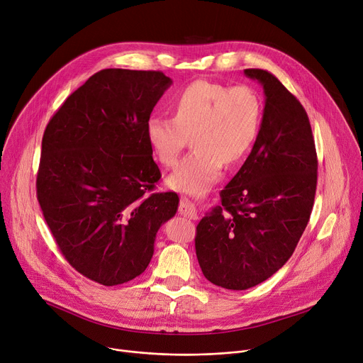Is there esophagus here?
Wrapping results in <instances>:
<instances>
[{
	"label": "esophagus",
	"instance_id": "1",
	"mask_svg": "<svg viewBox=\"0 0 363 363\" xmlns=\"http://www.w3.org/2000/svg\"><path fill=\"white\" fill-rule=\"evenodd\" d=\"M179 213L189 218V219H198V213H196V208L194 205L187 201L186 198L180 199V205H179Z\"/></svg>",
	"mask_w": 363,
	"mask_h": 363
}]
</instances>
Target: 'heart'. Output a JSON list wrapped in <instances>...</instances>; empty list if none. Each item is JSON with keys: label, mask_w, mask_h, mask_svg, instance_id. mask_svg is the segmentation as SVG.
I'll return each mask as SVG.
<instances>
[{"label": "heart", "mask_w": 363, "mask_h": 363, "mask_svg": "<svg viewBox=\"0 0 363 363\" xmlns=\"http://www.w3.org/2000/svg\"><path fill=\"white\" fill-rule=\"evenodd\" d=\"M172 111L173 116H151L145 133L152 154L165 167L177 162L191 133L194 148L167 180L191 196H202L219 180L224 162L240 161L262 128L260 97L247 86L194 81L174 96Z\"/></svg>", "instance_id": "1"}]
</instances>
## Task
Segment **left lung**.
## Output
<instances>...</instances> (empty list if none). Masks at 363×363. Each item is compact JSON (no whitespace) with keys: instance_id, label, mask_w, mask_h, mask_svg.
<instances>
[{"instance_id":"obj_1","label":"left lung","mask_w":363,"mask_h":363,"mask_svg":"<svg viewBox=\"0 0 363 363\" xmlns=\"http://www.w3.org/2000/svg\"><path fill=\"white\" fill-rule=\"evenodd\" d=\"M264 91L259 136L238 173L196 227L199 266L216 286L244 291L281 269L306 228L317 189L311 123L273 74L244 69Z\"/></svg>"}]
</instances>
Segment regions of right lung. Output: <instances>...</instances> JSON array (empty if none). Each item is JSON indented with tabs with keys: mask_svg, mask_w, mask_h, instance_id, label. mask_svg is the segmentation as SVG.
Returning <instances> with one entry per match:
<instances>
[{
	"mask_svg": "<svg viewBox=\"0 0 363 363\" xmlns=\"http://www.w3.org/2000/svg\"><path fill=\"white\" fill-rule=\"evenodd\" d=\"M172 79L161 71L108 68L91 75L49 121L36 193L67 262L104 285L126 284L154 255L160 227L177 212L145 123Z\"/></svg>",
	"mask_w": 363,
	"mask_h": 363,
	"instance_id": "1",
	"label": "right lung"
}]
</instances>
